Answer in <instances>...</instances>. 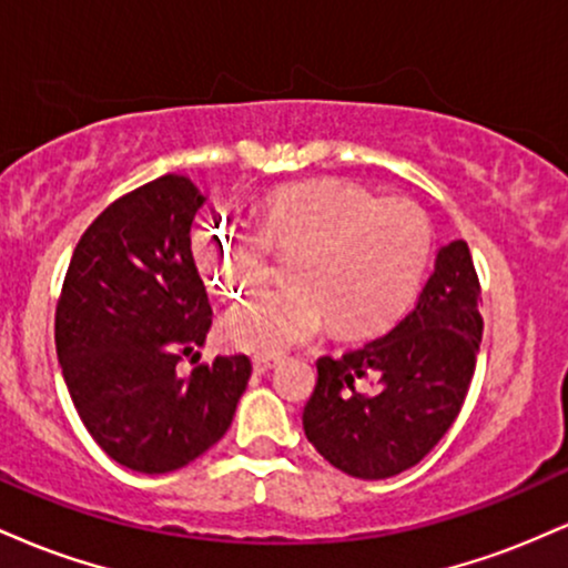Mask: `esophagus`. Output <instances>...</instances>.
Instances as JSON below:
<instances>
[{"mask_svg": "<svg viewBox=\"0 0 568 568\" xmlns=\"http://www.w3.org/2000/svg\"><path fill=\"white\" fill-rule=\"evenodd\" d=\"M277 366V357H253V374H270Z\"/></svg>", "mask_w": 568, "mask_h": 568, "instance_id": "1", "label": "esophagus"}]
</instances>
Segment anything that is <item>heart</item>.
Returning <instances> with one entry per match:
<instances>
[{
	"mask_svg": "<svg viewBox=\"0 0 568 568\" xmlns=\"http://www.w3.org/2000/svg\"><path fill=\"white\" fill-rule=\"evenodd\" d=\"M258 234L224 219L202 226L194 256L211 291L240 298L288 258V288L264 291L226 312L219 334L234 349L283 355L334 321L338 334L387 328L414 302L433 256V224L414 200L384 197L352 179H325L272 194Z\"/></svg>",
	"mask_w": 568,
	"mask_h": 568,
	"instance_id": "1",
	"label": "heart"
}]
</instances>
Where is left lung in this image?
I'll return each mask as SVG.
<instances>
[{"instance_id":"obj_1","label":"left lung","mask_w":568,"mask_h":568,"mask_svg":"<svg viewBox=\"0 0 568 568\" xmlns=\"http://www.w3.org/2000/svg\"><path fill=\"white\" fill-rule=\"evenodd\" d=\"M480 336V280L470 247L454 240L387 334L317 361L306 438L352 478L382 480L419 465L465 406Z\"/></svg>"}]
</instances>
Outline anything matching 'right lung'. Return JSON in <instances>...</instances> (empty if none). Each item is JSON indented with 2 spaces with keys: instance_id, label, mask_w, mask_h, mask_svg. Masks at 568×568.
Masks as SVG:
<instances>
[{
  "instance_id": "1",
  "label": "right lung",
  "mask_w": 568,
  "mask_h": 568,
  "mask_svg": "<svg viewBox=\"0 0 568 568\" xmlns=\"http://www.w3.org/2000/svg\"><path fill=\"white\" fill-rule=\"evenodd\" d=\"M202 202L179 173L116 197L84 230L58 296L55 352L77 414L135 473L179 470L216 446L251 379L245 355L175 374L213 315L189 237Z\"/></svg>"
}]
</instances>
